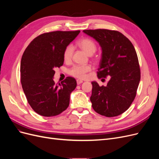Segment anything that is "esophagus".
Returning a JSON list of instances; mask_svg holds the SVG:
<instances>
[{
  "label": "esophagus",
  "mask_w": 159,
  "mask_h": 159,
  "mask_svg": "<svg viewBox=\"0 0 159 159\" xmlns=\"http://www.w3.org/2000/svg\"><path fill=\"white\" fill-rule=\"evenodd\" d=\"M76 81H77V84H78V85H80V84L83 83V81L81 80H77Z\"/></svg>",
  "instance_id": "esophagus-1"
}]
</instances>
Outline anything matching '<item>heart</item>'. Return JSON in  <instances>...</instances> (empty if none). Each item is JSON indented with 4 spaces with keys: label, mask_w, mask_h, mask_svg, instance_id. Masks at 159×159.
<instances>
[{
    "label": "heart",
    "mask_w": 159,
    "mask_h": 159,
    "mask_svg": "<svg viewBox=\"0 0 159 159\" xmlns=\"http://www.w3.org/2000/svg\"><path fill=\"white\" fill-rule=\"evenodd\" d=\"M78 46L82 49L88 55L93 54L96 50V45L93 41L88 38H83L78 42ZM73 47L71 45L66 47L64 53V59L68 61L70 60L73 54ZM91 70L89 66H74L70 70V74L78 78H85L86 74Z\"/></svg>",
    "instance_id": "1"
}]
</instances>
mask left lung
Instances as JSON below:
<instances>
[{"label":"left lung","instance_id":"8db88e82","mask_svg":"<svg viewBox=\"0 0 159 159\" xmlns=\"http://www.w3.org/2000/svg\"><path fill=\"white\" fill-rule=\"evenodd\" d=\"M102 48L98 71L99 79L110 76L107 86L93 81L90 101L98 113L115 117L129 109L136 96L141 79L135 49L127 37L118 31L105 29L85 30Z\"/></svg>","mask_w":159,"mask_h":159}]
</instances>
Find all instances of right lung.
<instances>
[{
	"instance_id": "obj_1",
	"label": "right lung",
	"mask_w": 159,
	"mask_h": 159,
	"mask_svg": "<svg viewBox=\"0 0 159 159\" xmlns=\"http://www.w3.org/2000/svg\"><path fill=\"white\" fill-rule=\"evenodd\" d=\"M77 31L44 33L28 46L20 62L21 84L28 103L42 116H56L68 107L75 78L67 77L61 84L54 81L55 68L64 64V53L79 34Z\"/></svg>"
}]
</instances>
